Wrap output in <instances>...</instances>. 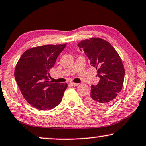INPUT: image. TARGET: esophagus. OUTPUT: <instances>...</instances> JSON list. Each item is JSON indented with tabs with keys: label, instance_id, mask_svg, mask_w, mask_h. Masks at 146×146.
Wrapping results in <instances>:
<instances>
[{
	"label": "esophagus",
	"instance_id": "esophagus-1",
	"mask_svg": "<svg viewBox=\"0 0 146 146\" xmlns=\"http://www.w3.org/2000/svg\"><path fill=\"white\" fill-rule=\"evenodd\" d=\"M70 84L72 86H74V87H76V86L79 85V83H73V82H71V83H70Z\"/></svg>",
	"mask_w": 146,
	"mask_h": 146
}]
</instances>
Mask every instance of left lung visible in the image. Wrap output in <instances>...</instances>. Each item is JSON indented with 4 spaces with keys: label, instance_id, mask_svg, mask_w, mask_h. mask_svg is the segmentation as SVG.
Returning <instances> with one entry per match:
<instances>
[{
    "label": "left lung",
    "instance_id": "left-lung-1",
    "mask_svg": "<svg viewBox=\"0 0 146 146\" xmlns=\"http://www.w3.org/2000/svg\"><path fill=\"white\" fill-rule=\"evenodd\" d=\"M77 46L84 51L100 79L97 85H91L85 104L98 111L107 109L114 103L124 83L125 71L120 57L109 42L101 38L83 40Z\"/></svg>",
    "mask_w": 146,
    "mask_h": 146
}]
</instances>
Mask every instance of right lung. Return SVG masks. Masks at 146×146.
I'll use <instances>...</instances> for the list:
<instances>
[{
  "instance_id": "right-lung-1",
  "label": "right lung",
  "mask_w": 146,
  "mask_h": 146,
  "mask_svg": "<svg viewBox=\"0 0 146 146\" xmlns=\"http://www.w3.org/2000/svg\"><path fill=\"white\" fill-rule=\"evenodd\" d=\"M66 46L45 45L26 50L16 64L14 77L26 101L38 110H51L60 103L67 83H53L49 71Z\"/></svg>"
}]
</instances>
